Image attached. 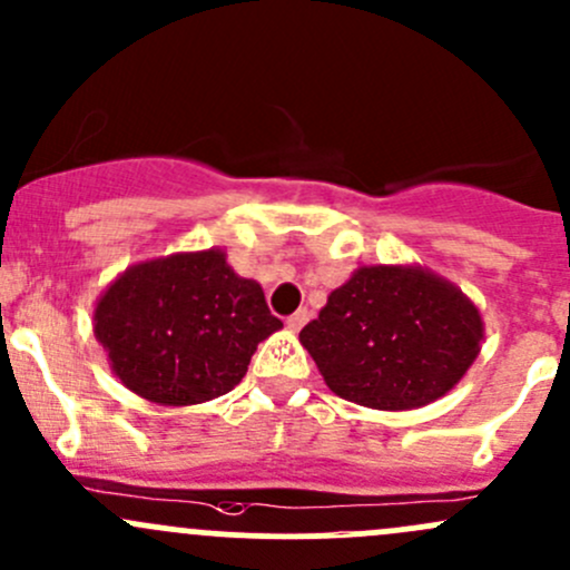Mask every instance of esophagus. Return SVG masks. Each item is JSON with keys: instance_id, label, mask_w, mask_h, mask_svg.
Segmentation results:
<instances>
[{"instance_id": "obj_1", "label": "esophagus", "mask_w": 570, "mask_h": 570, "mask_svg": "<svg viewBox=\"0 0 570 570\" xmlns=\"http://www.w3.org/2000/svg\"><path fill=\"white\" fill-rule=\"evenodd\" d=\"M308 317H312V314H308V308H297L292 317H286V325H289L292 331H301V327L308 322Z\"/></svg>"}]
</instances>
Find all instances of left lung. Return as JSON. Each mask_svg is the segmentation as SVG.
Segmentation results:
<instances>
[{
	"mask_svg": "<svg viewBox=\"0 0 570 570\" xmlns=\"http://www.w3.org/2000/svg\"><path fill=\"white\" fill-rule=\"evenodd\" d=\"M301 344L342 400L411 411L444 396L474 364L482 317L430 269L375 264L327 295Z\"/></svg>",
	"mask_w": 570,
	"mask_h": 570,
	"instance_id": "1",
	"label": "left lung"
}]
</instances>
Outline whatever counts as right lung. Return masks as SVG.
I'll return each instance as SVG.
<instances>
[{"mask_svg":"<svg viewBox=\"0 0 570 570\" xmlns=\"http://www.w3.org/2000/svg\"><path fill=\"white\" fill-rule=\"evenodd\" d=\"M284 327L256 281L226 253H174L131 264L107 286L94 333L129 392L157 405H198L232 392L258 342Z\"/></svg>","mask_w":570,"mask_h":570,"instance_id":"right-lung-1","label":"right lung"}]
</instances>
